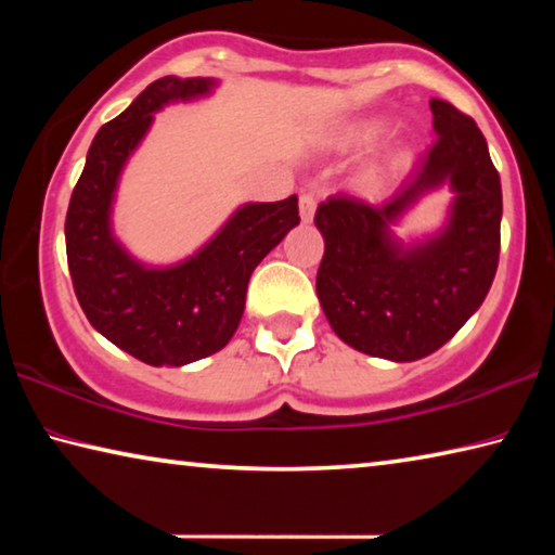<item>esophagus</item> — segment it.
<instances>
[{
  "mask_svg": "<svg viewBox=\"0 0 555 555\" xmlns=\"http://www.w3.org/2000/svg\"><path fill=\"white\" fill-rule=\"evenodd\" d=\"M313 215H315V198L311 193H304L300 195V220L311 222Z\"/></svg>",
  "mask_w": 555,
  "mask_h": 555,
  "instance_id": "1",
  "label": "esophagus"
}]
</instances>
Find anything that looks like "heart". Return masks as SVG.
I'll return each instance as SVG.
<instances>
[{
	"instance_id": "heart-1",
	"label": "heart",
	"mask_w": 555,
	"mask_h": 555,
	"mask_svg": "<svg viewBox=\"0 0 555 555\" xmlns=\"http://www.w3.org/2000/svg\"><path fill=\"white\" fill-rule=\"evenodd\" d=\"M374 137H377V129H364L360 134V139H364V142H372Z\"/></svg>"
}]
</instances>
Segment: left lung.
I'll use <instances>...</instances> for the list:
<instances>
[{
    "label": "left lung",
    "mask_w": 555,
    "mask_h": 555,
    "mask_svg": "<svg viewBox=\"0 0 555 555\" xmlns=\"http://www.w3.org/2000/svg\"><path fill=\"white\" fill-rule=\"evenodd\" d=\"M436 142L384 205L333 195L315 210L325 240L315 291L327 323L354 350L421 360L467 323L500 261L502 183L475 119L430 100ZM454 193L444 228L403 243L392 228L428 192Z\"/></svg>",
    "instance_id": "1"
}]
</instances>
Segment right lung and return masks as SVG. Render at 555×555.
<instances>
[{"instance_id": "right-lung-1", "label": "right lung", "mask_w": 555, "mask_h": 555, "mask_svg": "<svg viewBox=\"0 0 555 555\" xmlns=\"http://www.w3.org/2000/svg\"><path fill=\"white\" fill-rule=\"evenodd\" d=\"M215 78L166 75L92 139L65 215V251L75 296L90 325L152 367H183L220 352L237 331L251 271L300 222L298 198L244 203L183 261L152 267L112 232L119 176L173 102L208 98Z\"/></svg>"}]
</instances>
